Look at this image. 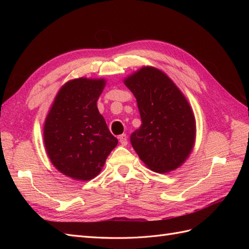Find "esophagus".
<instances>
[{"label":"esophagus","mask_w":249,"mask_h":249,"mask_svg":"<svg viewBox=\"0 0 249 249\" xmlns=\"http://www.w3.org/2000/svg\"><path fill=\"white\" fill-rule=\"evenodd\" d=\"M119 140H120V143L123 145V146H126V145H127V143H128L127 136H126V135H121L119 137Z\"/></svg>","instance_id":"1"}]
</instances>
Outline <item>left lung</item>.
Returning <instances> with one entry per match:
<instances>
[{
  "instance_id": "1",
  "label": "left lung",
  "mask_w": 249,
  "mask_h": 249,
  "mask_svg": "<svg viewBox=\"0 0 249 249\" xmlns=\"http://www.w3.org/2000/svg\"><path fill=\"white\" fill-rule=\"evenodd\" d=\"M137 99L141 126L130 137L140 160L152 171L181 167L196 141V119L188 100L162 71L143 66L124 79Z\"/></svg>"
}]
</instances>
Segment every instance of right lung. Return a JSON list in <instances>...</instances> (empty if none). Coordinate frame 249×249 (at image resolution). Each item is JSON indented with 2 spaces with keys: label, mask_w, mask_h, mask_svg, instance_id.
I'll return each mask as SVG.
<instances>
[{
  "label": "right lung",
  "mask_w": 249,
  "mask_h": 249,
  "mask_svg": "<svg viewBox=\"0 0 249 249\" xmlns=\"http://www.w3.org/2000/svg\"><path fill=\"white\" fill-rule=\"evenodd\" d=\"M106 83L104 78L81 77L67 81L46 116L47 155L61 173L77 181L97 177L118 144L97 108Z\"/></svg>",
  "instance_id": "add662e5"
}]
</instances>
